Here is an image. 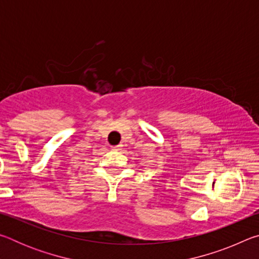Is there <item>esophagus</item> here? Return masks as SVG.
I'll list each match as a JSON object with an SVG mask.
<instances>
[{"instance_id": "34e87169", "label": "esophagus", "mask_w": 259, "mask_h": 259, "mask_svg": "<svg viewBox=\"0 0 259 259\" xmlns=\"http://www.w3.org/2000/svg\"><path fill=\"white\" fill-rule=\"evenodd\" d=\"M122 147H123V146H122L121 144H120V145L113 146V147H112V150H114V151H121V150H122Z\"/></svg>"}]
</instances>
